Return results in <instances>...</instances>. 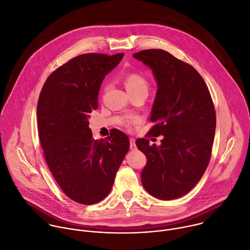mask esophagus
Listing matches in <instances>:
<instances>
[{
  "label": "esophagus",
  "instance_id": "obj_1",
  "mask_svg": "<svg viewBox=\"0 0 250 250\" xmlns=\"http://www.w3.org/2000/svg\"><path fill=\"white\" fill-rule=\"evenodd\" d=\"M129 148L131 150L135 149V140L133 138H129Z\"/></svg>",
  "mask_w": 250,
  "mask_h": 250
}]
</instances>
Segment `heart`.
Here are the masks:
<instances>
[{"instance_id": "obj_1", "label": "heart", "mask_w": 250, "mask_h": 250, "mask_svg": "<svg viewBox=\"0 0 250 250\" xmlns=\"http://www.w3.org/2000/svg\"><path fill=\"white\" fill-rule=\"evenodd\" d=\"M125 86L128 93L134 91H146L148 92V83L144 77L136 73H130L126 75L124 80Z\"/></svg>"}]
</instances>
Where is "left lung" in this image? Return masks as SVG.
I'll return each instance as SVG.
<instances>
[{
    "instance_id": "obj_1",
    "label": "left lung",
    "mask_w": 250,
    "mask_h": 250,
    "mask_svg": "<svg viewBox=\"0 0 250 250\" xmlns=\"http://www.w3.org/2000/svg\"><path fill=\"white\" fill-rule=\"evenodd\" d=\"M152 70L157 83L149 134L163 135L157 146L145 138L136 140L146 156L141 173L145 190L169 201L191 191L204 175L212 150L216 116L209 90L191 65L163 49H147L132 55Z\"/></svg>"
}]
</instances>
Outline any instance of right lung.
<instances>
[{
	"mask_svg": "<svg viewBox=\"0 0 250 250\" xmlns=\"http://www.w3.org/2000/svg\"><path fill=\"white\" fill-rule=\"evenodd\" d=\"M124 53H86L56 69L45 81L37 107L39 138L45 162L62 191L82 205H94L111 192L129 139L114 129L94 140L88 127L105 76Z\"/></svg>",
	"mask_w": 250,
	"mask_h": 250,
	"instance_id": "right-lung-1",
	"label": "right lung"
}]
</instances>
